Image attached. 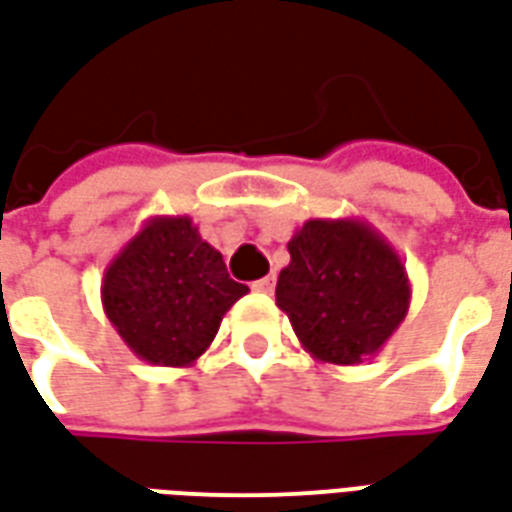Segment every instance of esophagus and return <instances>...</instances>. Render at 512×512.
<instances>
[{"label": "esophagus", "instance_id": "esophagus-1", "mask_svg": "<svg viewBox=\"0 0 512 512\" xmlns=\"http://www.w3.org/2000/svg\"><path fill=\"white\" fill-rule=\"evenodd\" d=\"M253 289L261 294H272V289H275V275H267V278H259V281L253 283Z\"/></svg>", "mask_w": 512, "mask_h": 512}]
</instances>
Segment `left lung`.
I'll return each instance as SVG.
<instances>
[{"mask_svg":"<svg viewBox=\"0 0 512 512\" xmlns=\"http://www.w3.org/2000/svg\"><path fill=\"white\" fill-rule=\"evenodd\" d=\"M275 302L313 360L360 365L406 319L412 283L401 256L360 218H311L289 240Z\"/></svg>","mask_w":512,"mask_h":512,"instance_id":"left-lung-1","label":"left lung"}]
</instances>
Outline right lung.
Listing matches in <instances>:
<instances>
[{"label":"right lung","mask_w":512,"mask_h":512,"mask_svg":"<svg viewBox=\"0 0 512 512\" xmlns=\"http://www.w3.org/2000/svg\"><path fill=\"white\" fill-rule=\"evenodd\" d=\"M248 286L231 281L220 251L188 215H155L111 259L100 286L108 322L138 360L185 368L210 349Z\"/></svg>","instance_id":"obj_1"}]
</instances>
